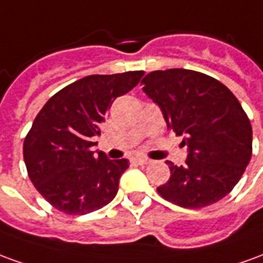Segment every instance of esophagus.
I'll use <instances>...</instances> for the list:
<instances>
[{"label":"esophagus","instance_id":"1","mask_svg":"<svg viewBox=\"0 0 263 263\" xmlns=\"http://www.w3.org/2000/svg\"><path fill=\"white\" fill-rule=\"evenodd\" d=\"M132 162L137 163V165H146V163H149L151 161L148 159V158L138 157V158H134V159H132Z\"/></svg>","mask_w":263,"mask_h":263}]
</instances>
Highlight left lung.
Listing matches in <instances>:
<instances>
[{"instance_id": "1", "label": "left lung", "mask_w": 263, "mask_h": 263, "mask_svg": "<svg viewBox=\"0 0 263 263\" xmlns=\"http://www.w3.org/2000/svg\"><path fill=\"white\" fill-rule=\"evenodd\" d=\"M168 129L183 135L185 165L171 170L159 195L182 208H202L228 195L252 157V126L239 101L212 77L182 68L154 71L141 81Z\"/></svg>"}]
</instances>
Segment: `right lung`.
<instances>
[{
    "mask_svg": "<svg viewBox=\"0 0 263 263\" xmlns=\"http://www.w3.org/2000/svg\"><path fill=\"white\" fill-rule=\"evenodd\" d=\"M142 71L89 75L62 88L34 119L24 141V161L36 191L61 212L85 215L118 192L128 159L93 151L106 109L137 85Z\"/></svg>",
    "mask_w": 263,
    "mask_h": 263,
    "instance_id": "1",
    "label": "right lung"
}]
</instances>
